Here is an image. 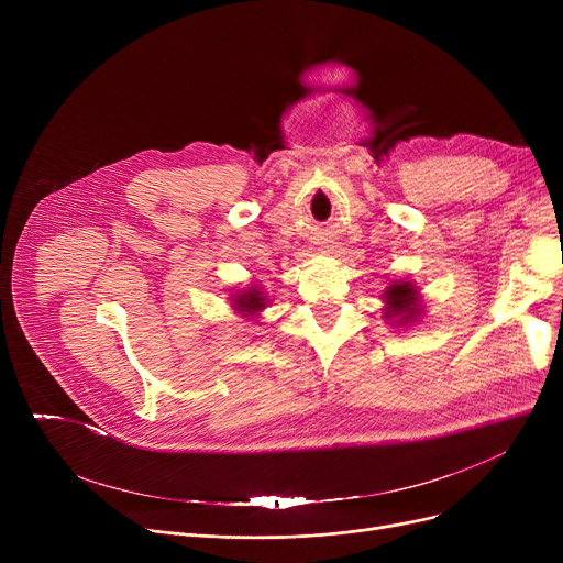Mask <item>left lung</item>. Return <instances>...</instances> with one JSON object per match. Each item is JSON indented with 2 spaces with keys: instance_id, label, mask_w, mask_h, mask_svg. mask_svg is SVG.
I'll return each mask as SVG.
<instances>
[{
  "instance_id": "left-lung-1",
  "label": "left lung",
  "mask_w": 563,
  "mask_h": 563,
  "mask_svg": "<svg viewBox=\"0 0 563 563\" xmlns=\"http://www.w3.org/2000/svg\"><path fill=\"white\" fill-rule=\"evenodd\" d=\"M386 301H388V312L386 317H399L401 321H408L418 314V289L410 283H395L386 291Z\"/></svg>"
}]
</instances>
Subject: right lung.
I'll list each match as a JSON object with an SVG mask.
<instances>
[{
  "instance_id": "obj_1",
  "label": "right lung",
  "mask_w": 563,
  "mask_h": 563,
  "mask_svg": "<svg viewBox=\"0 0 563 563\" xmlns=\"http://www.w3.org/2000/svg\"><path fill=\"white\" fill-rule=\"evenodd\" d=\"M234 303H236V308L244 310V312H255V310L264 308V299L260 297V291L253 289V287H251L249 291L240 294V297L234 299Z\"/></svg>"
}]
</instances>
